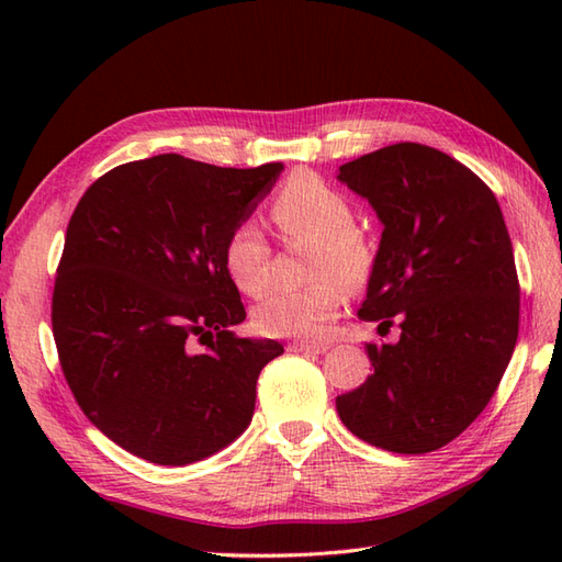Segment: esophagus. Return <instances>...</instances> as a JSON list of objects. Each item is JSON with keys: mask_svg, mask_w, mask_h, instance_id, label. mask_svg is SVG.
I'll list each match as a JSON object with an SVG mask.
<instances>
[{"mask_svg": "<svg viewBox=\"0 0 562 562\" xmlns=\"http://www.w3.org/2000/svg\"><path fill=\"white\" fill-rule=\"evenodd\" d=\"M328 345L324 342H312V340H294L290 342V352H314V355H321L326 352Z\"/></svg>", "mask_w": 562, "mask_h": 562, "instance_id": "1", "label": "esophagus"}]
</instances>
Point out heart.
<instances>
[{"mask_svg":"<svg viewBox=\"0 0 562 562\" xmlns=\"http://www.w3.org/2000/svg\"><path fill=\"white\" fill-rule=\"evenodd\" d=\"M270 217L290 238H314L312 272L318 282L304 290H274L254 321L266 336H324L345 304V289L367 282L374 266V244L355 224L348 195L314 173H296L272 200ZM224 268L238 292L256 296L268 284L270 244L256 222H238L224 241Z\"/></svg>","mask_w":562,"mask_h":562,"instance_id":"1","label":"heart"}]
</instances>
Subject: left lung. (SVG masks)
<instances>
[{
	"label": "left lung",
	"instance_id": "obj_1",
	"mask_svg": "<svg viewBox=\"0 0 562 562\" xmlns=\"http://www.w3.org/2000/svg\"><path fill=\"white\" fill-rule=\"evenodd\" d=\"M384 224L357 312L398 342H367L369 374L336 408L352 435L396 453L457 439L503 379L519 333V280L497 198L449 154L398 142L340 166Z\"/></svg>",
	"mask_w": 562,
	"mask_h": 562
}]
</instances>
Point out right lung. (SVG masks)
<instances>
[{"label":"right lung","instance_id":"1","mask_svg":"<svg viewBox=\"0 0 562 562\" xmlns=\"http://www.w3.org/2000/svg\"><path fill=\"white\" fill-rule=\"evenodd\" d=\"M282 169L159 154L103 173L71 214L53 292L59 364L83 415L135 457L202 461L250 425L260 369L284 348L234 336L246 308L222 250Z\"/></svg>","mask_w":562,"mask_h":562}]
</instances>
